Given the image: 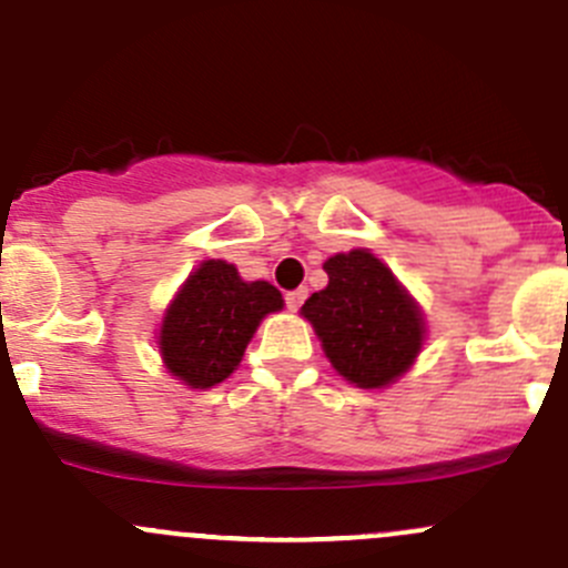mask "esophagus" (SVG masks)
Here are the masks:
<instances>
[{"label":"esophagus","mask_w":568,"mask_h":568,"mask_svg":"<svg viewBox=\"0 0 568 568\" xmlns=\"http://www.w3.org/2000/svg\"><path fill=\"white\" fill-rule=\"evenodd\" d=\"M307 300V288H296V291H288L285 294V307H288L291 313H296L302 307V302Z\"/></svg>","instance_id":"obj_1"}]
</instances>
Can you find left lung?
I'll list each match as a JSON object with an SVG mask.
<instances>
[{
	"mask_svg": "<svg viewBox=\"0 0 568 568\" xmlns=\"http://www.w3.org/2000/svg\"><path fill=\"white\" fill-rule=\"evenodd\" d=\"M329 285L302 305L326 357L357 387L398 379L423 343V318L390 268L368 250L332 255Z\"/></svg>",
	"mask_w": 568,
	"mask_h": 568,
	"instance_id": "left-lung-1",
	"label": "left lung"
}]
</instances>
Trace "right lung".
Instances as JSON below:
<instances>
[{"label": "right lung", "instance_id": "1", "mask_svg": "<svg viewBox=\"0 0 568 568\" xmlns=\"http://www.w3.org/2000/svg\"><path fill=\"white\" fill-rule=\"evenodd\" d=\"M283 307L274 285L244 283L236 266L205 261L189 274L164 316L159 348L164 365L189 387H214L242 363L244 348L266 313Z\"/></svg>", "mask_w": 568, "mask_h": 568}]
</instances>
